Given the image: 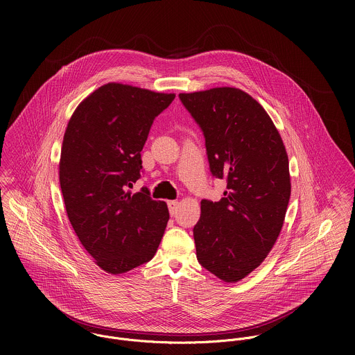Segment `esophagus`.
I'll use <instances>...</instances> for the list:
<instances>
[{
	"instance_id": "obj_1",
	"label": "esophagus",
	"mask_w": 355,
	"mask_h": 355,
	"mask_svg": "<svg viewBox=\"0 0 355 355\" xmlns=\"http://www.w3.org/2000/svg\"><path fill=\"white\" fill-rule=\"evenodd\" d=\"M178 206H179V202H176V201H169V202H168V209H169L171 216H175V214H176Z\"/></svg>"
}]
</instances>
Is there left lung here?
I'll list each match as a JSON object with an SVG mask.
<instances>
[{
    "instance_id": "left-lung-1",
    "label": "left lung",
    "mask_w": 355,
    "mask_h": 355,
    "mask_svg": "<svg viewBox=\"0 0 355 355\" xmlns=\"http://www.w3.org/2000/svg\"><path fill=\"white\" fill-rule=\"evenodd\" d=\"M179 98L203 131L211 175L227 180L220 201H201L197 258L223 282L236 283L279 238L291 196L288 155L266 110L243 90L214 87Z\"/></svg>"
}]
</instances>
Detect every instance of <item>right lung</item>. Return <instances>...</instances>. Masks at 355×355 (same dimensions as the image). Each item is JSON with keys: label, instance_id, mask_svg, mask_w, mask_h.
<instances>
[{"label": "right lung", "instance_id": "1", "mask_svg": "<svg viewBox=\"0 0 355 355\" xmlns=\"http://www.w3.org/2000/svg\"><path fill=\"white\" fill-rule=\"evenodd\" d=\"M175 94L106 83L78 105L61 146L60 186L69 223L94 262L110 275L125 273L157 252L169 220L168 206L141 178V152L153 120Z\"/></svg>", "mask_w": 355, "mask_h": 355}]
</instances>
